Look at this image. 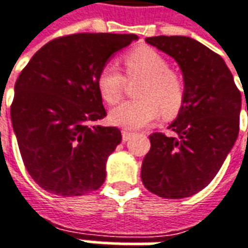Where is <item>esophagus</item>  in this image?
Listing matches in <instances>:
<instances>
[{
  "label": "esophagus",
  "mask_w": 248,
  "mask_h": 248,
  "mask_svg": "<svg viewBox=\"0 0 248 248\" xmlns=\"http://www.w3.org/2000/svg\"><path fill=\"white\" fill-rule=\"evenodd\" d=\"M133 136H134V133H131L129 130H122V140L124 141H129Z\"/></svg>",
  "instance_id": "34e87169"
}]
</instances>
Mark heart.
<instances>
[{"mask_svg": "<svg viewBox=\"0 0 248 248\" xmlns=\"http://www.w3.org/2000/svg\"><path fill=\"white\" fill-rule=\"evenodd\" d=\"M129 77H141L138 100L121 103L110 112L111 124L124 129H141L161 115L172 117L185 102V82L178 73L170 70L168 61L151 47H138L124 57ZM124 77L115 63H106L100 69L96 85L102 99L115 104L122 96Z\"/></svg>", "mask_w": 248, "mask_h": 248, "instance_id": "obj_1", "label": "heart"}]
</instances>
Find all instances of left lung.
Instances as JSON below:
<instances>
[{
    "instance_id": "1",
    "label": "left lung",
    "mask_w": 248,
    "mask_h": 248,
    "mask_svg": "<svg viewBox=\"0 0 248 248\" xmlns=\"http://www.w3.org/2000/svg\"><path fill=\"white\" fill-rule=\"evenodd\" d=\"M145 42L178 62L186 95L168 126L175 136H149L151 151L142 161L141 179L161 198L191 197L213 181L235 145L242 95L223 58L198 40L152 36Z\"/></svg>"
}]
</instances>
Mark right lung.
Returning <instances> with one entry per match:
<instances>
[{
    "label": "right lung",
    "mask_w": 248,
    "mask_h": 248,
    "mask_svg": "<svg viewBox=\"0 0 248 248\" xmlns=\"http://www.w3.org/2000/svg\"><path fill=\"white\" fill-rule=\"evenodd\" d=\"M134 33H75L48 42L15 84L13 131L24 166L43 190L62 197L97 190L106 163L121 144L117 127L96 124L107 115L97 75Z\"/></svg>",
    "instance_id": "right-lung-1"
}]
</instances>
